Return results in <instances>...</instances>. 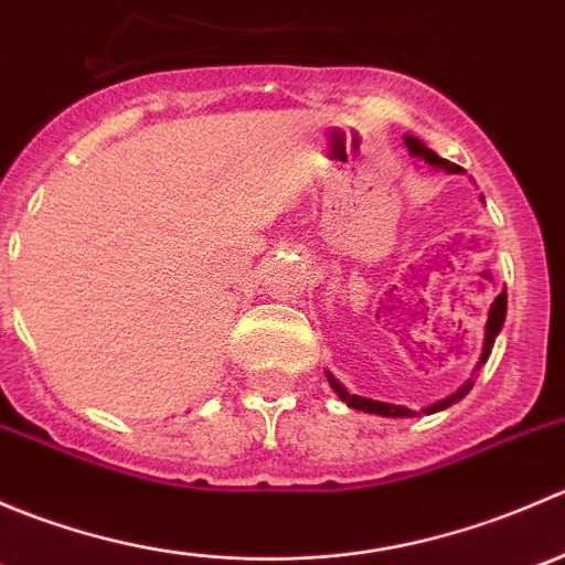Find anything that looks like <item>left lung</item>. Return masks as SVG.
I'll use <instances>...</instances> for the list:
<instances>
[{"label": "left lung", "mask_w": 565, "mask_h": 565, "mask_svg": "<svg viewBox=\"0 0 565 565\" xmlns=\"http://www.w3.org/2000/svg\"><path fill=\"white\" fill-rule=\"evenodd\" d=\"M404 145H407L409 156H413V158H418V161H424V163H429V167L435 169V172H446V174H461V172H465V169L457 167V163L446 161V158H440V156H437L435 150H429V147H426L424 141L418 139V136H409V134H407V136H404ZM481 202H483V196H481ZM505 309H509V298H505V289H503V292H500L498 298H494V303L489 306L487 333H483V350H481V361H478L476 372H478V369H481V363H487V361H489V355H492L494 339H498L500 328H503V322H505ZM476 372H472V374H476ZM324 374H328V383H330V388L335 391V396H339L341 402L347 404V407H352V409H361V413L383 415V418H413V415H418V413H413V409H409V407H402V404L374 402V398H366V396H358V393H350V391L344 388V385L339 383V380L333 377V374H330V372H324ZM470 388H472V380H467V383L461 385V388H459L457 393H451V396H448V398H443V402H435V404H429V407H424V409H420V413H426V415H431V413H440V409L451 407V404H457L459 398H465L467 393H470Z\"/></svg>", "instance_id": "1"}]
</instances>
